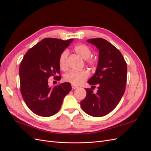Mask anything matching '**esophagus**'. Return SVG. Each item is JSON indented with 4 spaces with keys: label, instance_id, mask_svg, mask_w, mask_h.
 Here are the masks:
<instances>
[{
    "label": "esophagus",
    "instance_id": "34e87169",
    "mask_svg": "<svg viewBox=\"0 0 151 151\" xmlns=\"http://www.w3.org/2000/svg\"><path fill=\"white\" fill-rule=\"evenodd\" d=\"M77 88H78V86H75V85H74V84H72V89H77Z\"/></svg>",
    "mask_w": 151,
    "mask_h": 151
}]
</instances>
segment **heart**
I'll return each mask as SVG.
<instances>
[{
    "mask_svg": "<svg viewBox=\"0 0 151 151\" xmlns=\"http://www.w3.org/2000/svg\"><path fill=\"white\" fill-rule=\"evenodd\" d=\"M74 51L77 55L84 60H86L87 65L91 67H94L98 63V59L96 57H90L92 51L91 49L84 44H79L75 46ZM68 52L65 50L60 53L58 58V64L62 70H65L67 68V58ZM89 76V73L88 70H83L80 71L72 70L68 72L64 76V80L74 85H79L83 83Z\"/></svg>",
    "mask_w": 151,
    "mask_h": 151,
    "instance_id": "1",
    "label": "heart"
}]
</instances>
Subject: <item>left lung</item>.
Instances as JSON below:
<instances>
[{"label": "left lung", "instance_id": "8db88e82", "mask_svg": "<svg viewBox=\"0 0 151 151\" xmlns=\"http://www.w3.org/2000/svg\"><path fill=\"white\" fill-rule=\"evenodd\" d=\"M87 42L99 50L96 70L88 83L98 86L96 93L86 88V96L81 102L83 111L89 115L103 116L113 111L119 103L125 90L127 65L120 52L103 38H93Z\"/></svg>", "mask_w": 151, "mask_h": 151}]
</instances>
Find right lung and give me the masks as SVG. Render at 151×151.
Instances as JSON below:
<instances>
[{
  "mask_svg": "<svg viewBox=\"0 0 151 151\" xmlns=\"http://www.w3.org/2000/svg\"><path fill=\"white\" fill-rule=\"evenodd\" d=\"M73 39L66 41L47 38L30 48L22 58L19 67L20 89L28 107L39 116L48 117L60 109L63 99L72 89L69 83L52 88L48 78L60 80L58 58Z\"/></svg>",
  "mask_w": 151,
  "mask_h": 151,
  "instance_id": "1",
  "label": "right lung"
}]
</instances>
